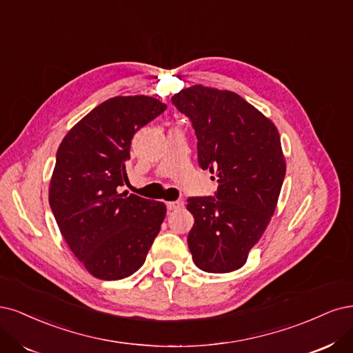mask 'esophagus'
<instances>
[{
	"instance_id": "esophagus-1",
	"label": "esophagus",
	"mask_w": 353,
	"mask_h": 353,
	"mask_svg": "<svg viewBox=\"0 0 353 353\" xmlns=\"http://www.w3.org/2000/svg\"><path fill=\"white\" fill-rule=\"evenodd\" d=\"M165 205H167V210H170V211H176V210H179V208L183 207V202H181V201H172V202H167Z\"/></svg>"
}]
</instances>
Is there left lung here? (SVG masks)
<instances>
[{"label":"left lung","instance_id":"left-lung-1","mask_svg":"<svg viewBox=\"0 0 353 353\" xmlns=\"http://www.w3.org/2000/svg\"><path fill=\"white\" fill-rule=\"evenodd\" d=\"M198 139V163L219 181L214 196H192L188 245L207 272L243 267L274 214L286 163L274 123L230 90L195 85L172 98Z\"/></svg>","mask_w":353,"mask_h":353}]
</instances>
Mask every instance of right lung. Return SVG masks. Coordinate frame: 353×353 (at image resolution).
<instances>
[{
  "label": "right lung",
  "instance_id": "add662e5",
  "mask_svg": "<svg viewBox=\"0 0 353 353\" xmlns=\"http://www.w3.org/2000/svg\"><path fill=\"white\" fill-rule=\"evenodd\" d=\"M167 108L152 97L102 102L64 136L50 183V207L64 241L101 280L138 271L161 229L163 202L119 193L134 133Z\"/></svg>",
  "mask_w": 353,
  "mask_h": 353
}]
</instances>
